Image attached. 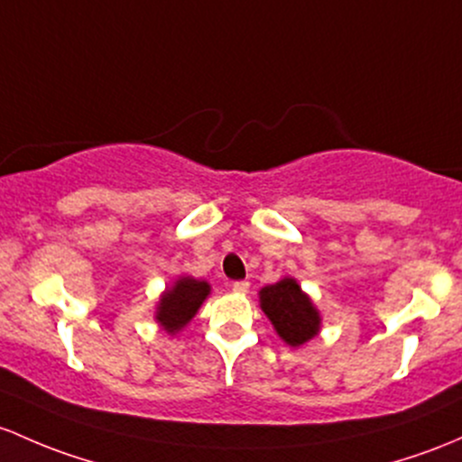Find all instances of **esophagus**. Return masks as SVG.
I'll use <instances>...</instances> for the list:
<instances>
[{
  "label": "esophagus",
  "instance_id": "34e87169",
  "mask_svg": "<svg viewBox=\"0 0 462 462\" xmlns=\"http://www.w3.org/2000/svg\"><path fill=\"white\" fill-rule=\"evenodd\" d=\"M232 290H235L236 294H247L250 283H247V281H236V283H232Z\"/></svg>",
  "mask_w": 462,
  "mask_h": 462
}]
</instances>
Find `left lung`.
<instances>
[{"label": "left lung", "mask_w": 462, "mask_h": 462, "mask_svg": "<svg viewBox=\"0 0 462 462\" xmlns=\"http://www.w3.org/2000/svg\"><path fill=\"white\" fill-rule=\"evenodd\" d=\"M259 305L285 346L300 347L320 332L323 319L319 308L294 276H283L276 283L261 288Z\"/></svg>", "instance_id": "left-lung-1"}]
</instances>
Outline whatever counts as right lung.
<instances>
[{"label": "right lung", "mask_w": 462, "mask_h": 462, "mask_svg": "<svg viewBox=\"0 0 462 462\" xmlns=\"http://www.w3.org/2000/svg\"><path fill=\"white\" fill-rule=\"evenodd\" d=\"M210 283L203 279H194V276H179L170 288H166L159 296L157 310H154V320L163 332L174 337L181 332L188 323L199 312L203 300L210 296Z\"/></svg>", "instance_id": "add662e5"}]
</instances>
